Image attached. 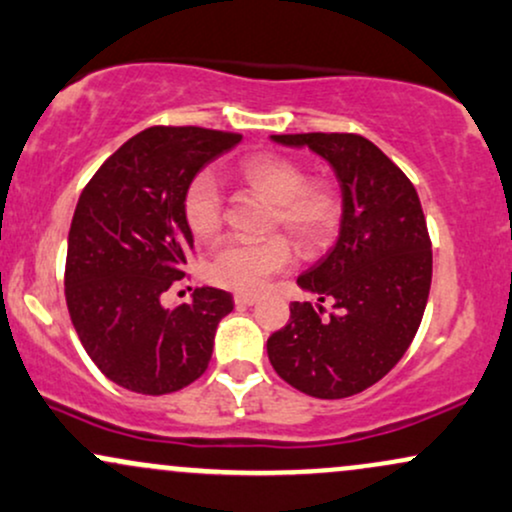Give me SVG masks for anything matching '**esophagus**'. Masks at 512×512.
Wrapping results in <instances>:
<instances>
[{"label":"esophagus","instance_id":"esophagus-1","mask_svg":"<svg viewBox=\"0 0 512 512\" xmlns=\"http://www.w3.org/2000/svg\"><path fill=\"white\" fill-rule=\"evenodd\" d=\"M233 301H236V305H240V308H245V305L257 303V296H252V293H236Z\"/></svg>","mask_w":512,"mask_h":512}]
</instances>
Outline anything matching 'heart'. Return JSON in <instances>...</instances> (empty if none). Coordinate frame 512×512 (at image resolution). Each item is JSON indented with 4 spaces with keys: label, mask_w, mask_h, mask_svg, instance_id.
Wrapping results in <instances>:
<instances>
[{
    "label": "heart",
    "mask_w": 512,
    "mask_h": 512,
    "mask_svg": "<svg viewBox=\"0 0 512 512\" xmlns=\"http://www.w3.org/2000/svg\"><path fill=\"white\" fill-rule=\"evenodd\" d=\"M236 175L243 185L274 204L272 223L284 228L298 248L313 252L334 238L342 221V197L330 182H308L301 163L276 154H255L238 163ZM182 211L197 238H211L221 231L223 192L209 170L190 180L182 197ZM291 262L293 250L286 238H231L211 255L207 274L223 289L255 293Z\"/></svg>",
    "instance_id": "b5f03b06"
}]
</instances>
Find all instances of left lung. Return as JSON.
<instances>
[{"instance_id":"8db88e82","label":"left lung","mask_w":512,"mask_h":512,"mask_svg":"<svg viewBox=\"0 0 512 512\" xmlns=\"http://www.w3.org/2000/svg\"><path fill=\"white\" fill-rule=\"evenodd\" d=\"M330 163L342 187L334 248L298 286L330 298V315L291 303V320L267 339L281 380L317 399H342L397 366L424 317L433 252L419 195L407 175L361 134H274Z\"/></svg>"}]
</instances>
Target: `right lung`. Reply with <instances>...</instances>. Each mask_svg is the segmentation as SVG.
I'll use <instances>...</instances> for the list:
<instances>
[{"label": "right lung", "instance_id": "right-lung-1", "mask_svg": "<svg viewBox=\"0 0 512 512\" xmlns=\"http://www.w3.org/2000/svg\"><path fill=\"white\" fill-rule=\"evenodd\" d=\"M240 134L204 127H149L96 170L76 204L64 296L86 354L108 380L139 395L195 383L214 351L233 296L202 286L168 310L161 296L185 272L192 231L187 185Z\"/></svg>", "mask_w": 512, "mask_h": 512}]
</instances>
